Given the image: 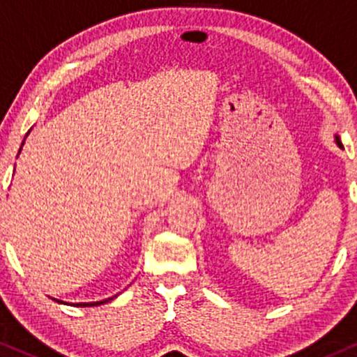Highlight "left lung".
Masks as SVG:
<instances>
[{"label":"left lung","mask_w":357,"mask_h":357,"mask_svg":"<svg viewBox=\"0 0 357 357\" xmlns=\"http://www.w3.org/2000/svg\"><path fill=\"white\" fill-rule=\"evenodd\" d=\"M335 139H337V144H339V146L342 148V143H340V139H339V137H335Z\"/></svg>","instance_id":"obj_1"}]
</instances>
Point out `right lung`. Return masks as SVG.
<instances>
[{
	"label": "right lung",
	"mask_w": 357,
	"mask_h": 357,
	"mask_svg": "<svg viewBox=\"0 0 357 357\" xmlns=\"http://www.w3.org/2000/svg\"><path fill=\"white\" fill-rule=\"evenodd\" d=\"M109 300H112V298H109ZM109 300L97 301V303H76V306H98V305H102V303H107Z\"/></svg>",
	"instance_id": "obj_1"
}]
</instances>
